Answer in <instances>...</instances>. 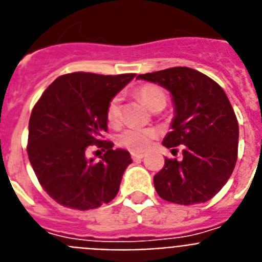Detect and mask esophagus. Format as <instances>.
I'll use <instances>...</instances> for the list:
<instances>
[{
    "label": "esophagus",
    "instance_id": "esophagus-1",
    "mask_svg": "<svg viewBox=\"0 0 262 262\" xmlns=\"http://www.w3.org/2000/svg\"><path fill=\"white\" fill-rule=\"evenodd\" d=\"M131 157H133V160H142L143 157H144V154H138V152H133V154H131Z\"/></svg>",
    "mask_w": 262,
    "mask_h": 262
}]
</instances>
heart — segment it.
<instances>
[{
	"label": "heart",
	"instance_id": "heart-1",
	"mask_svg": "<svg viewBox=\"0 0 262 262\" xmlns=\"http://www.w3.org/2000/svg\"><path fill=\"white\" fill-rule=\"evenodd\" d=\"M138 96L143 99V102L151 108L156 110L159 107H165L166 94L161 88L156 85H143L138 89ZM106 118L110 124H117L120 119V97L114 96L108 101L106 108ZM159 133L155 128H139L129 127L123 129L117 136V143L120 147H124L129 151L144 152L151 147Z\"/></svg>",
	"mask_w": 262,
	"mask_h": 262
}]
</instances>
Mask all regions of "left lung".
<instances>
[{"label":"left lung","instance_id":"obj_1","mask_svg":"<svg viewBox=\"0 0 262 262\" xmlns=\"http://www.w3.org/2000/svg\"><path fill=\"white\" fill-rule=\"evenodd\" d=\"M136 78L151 81L170 92L174 105L172 131L163 145L182 159H168L154 177L163 200L177 205L207 202L231 177L237 160L239 123L219 85L195 69L174 67Z\"/></svg>","mask_w":262,"mask_h":262}]
</instances>
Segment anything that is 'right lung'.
I'll use <instances>...</instances> for the list:
<instances>
[{"label": "right lung", "mask_w": 262, "mask_h": 262, "mask_svg": "<svg viewBox=\"0 0 262 262\" xmlns=\"http://www.w3.org/2000/svg\"><path fill=\"white\" fill-rule=\"evenodd\" d=\"M134 73L103 76L86 72L62 75L45 90L31 111L27 155L39 184L52 200L69 209H97L119 191L133 163L129 152L103 140L106 108ZM90 145L106 152L87 159Z\"/></svg>", "instance_id": "add662e5"}]
</instances>
